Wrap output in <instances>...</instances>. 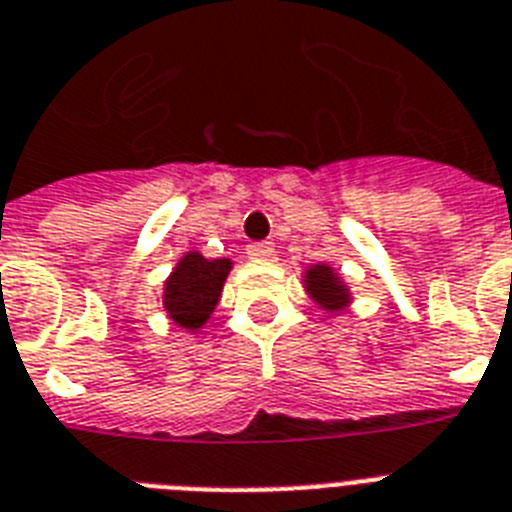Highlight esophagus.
Here are the masks:
<instances>
[{
	"label": "esophagus",
	"mask_w": 512,
	"mask_h": 512,
	"mask_svg": "<svg viewBox=\"0 0 512 512\" xmlns=\"http://www.w3.org/2000/svg\"><path fill=\"white\" fill-rule=\"evenodd\" d=\"M248 256H251V259H272L274 243H269V240H261V243H251V246H248Z\"/></svg>",
	"instance_id": "obj_1"
}]
</instances>
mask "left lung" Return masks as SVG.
<instances>
[{"label":"left lung","instance_id":"8db88e82","mask_svg":"<svg viewBox=\"0 0 512 512\" xmlns=\"http://www.w3.org/2000/svg\"><path fill=\"white\" fill-rule=\"evenodd\" d=\"M303 285H306L311 298H314L324 311H332V314H335V311H342V308L348 306V287H345V282L332 272V266L316 264L311 266V269H306V280H303Z\"/></svg>","mask_w":512,"mask_h":512}]
</instances>
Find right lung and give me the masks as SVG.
<instances>
[{
    "instance_id": "obj_1",
    "label": "right lung",
    "mask_w": 512,
    "mask_h": 512,
    "mask_svg": "<svg viewBox=\"0 0 512 512\" xmlns=\"http://www.w3.org/2000/svg\"><path fill=\"white\" fill-rule=\"evenodd\" d=\"M230 269V259L209 261L198 251L185 253L164 282V308L172 322L190 332L204 327L219 303Z\"/></svg>"
}]
</instances>
